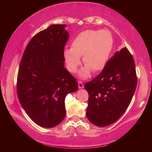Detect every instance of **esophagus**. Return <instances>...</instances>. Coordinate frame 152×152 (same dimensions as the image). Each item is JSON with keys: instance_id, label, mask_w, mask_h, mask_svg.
Instances as JSON below:
<instances>
[{"instance_id": "esophagus-1", "label": "esophagus", "mask_w": 152, "mask_h": 152, "mask_svg": "<svg viewBox=\"0 0 152 152\" xmlns=\"http://www.w3.org/2000/svg\"><path fill=\"white\" fill-rule=\"evenodd\" d=\"M78 87L80 88H84V84H83V82L82 81H79L78 82Z\"/></svg>"}]
</instances>
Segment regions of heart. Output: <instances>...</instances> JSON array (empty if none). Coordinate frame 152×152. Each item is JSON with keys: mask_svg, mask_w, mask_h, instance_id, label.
Returning <instances> with one entry per match:
<instances>
[{"mask_svg": "<svg viewBox=\"0 0 152 152\" xmlns=\"http://www.w3.org/2000/svg\"><path fill=\"white\" fill-rule=\"evenodd\" d=\"M114 39L107 30H85L74 38L70 49L64 51L66 68L75 73L81 64L80 57L86 66L80 72L82 78H87L92 71L98 73L104 70L111 56Z\"/></svg>", "mask_w": 152, "mask_h": 152, "instance_id": "b5f03b06", "label": "heart"}]
</instances>
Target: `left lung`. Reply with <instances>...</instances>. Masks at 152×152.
Wrapping results in <instances>:
<instances>
[{"label":"left lung","mask_w":152,"mask_h":152,"mask_svg":"<svg viewBox=\"0 0 152 152\" xmlns=\"http://www.w3.org/2000/svg\"><path fill=\"white\" fill-rule=\"evenodd\" d=\"M137 84L134 59L127 48L117 51L103 70L84 85L86 117L99 127L111 125L127 109Z\"/></svg>","instance_id":"1"}]
</instances>
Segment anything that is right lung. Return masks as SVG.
<instances>
[{"label":"right lung","instance_id":"obj_1","mask_svg":"<svg viewBox=\"0 0 152 152\" xmlns=\"http://www.w3.org/2000/svg\"><path fill=\"white\" fill-rule=\"evenodd\" d=\"M66 25H51L35 34L20 61L17 80L19 102L33 122L50 128L66 116V95L78 89L76 79L64 68Z\"/></svg>","mask_w":152,"mask_h":152}]
</instances>
